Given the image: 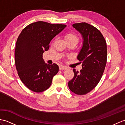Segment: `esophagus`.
<instances>
[{"mask_svg": "<svg viewBox=\"0 0 125 125\" xmlns=\"http://www.w3.org/2000/svg\"><path fill=\"white\" fill-rule=\"evenodd\" d=\"M67 69H68V68L66 67V66H64L60 65V66H59V69L60 70H66Z\"/></svg>", "mask_w": 125, "mask_h": 125, "instance_id": "1", "label": "esophagus"}]
</instances>
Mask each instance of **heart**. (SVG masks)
Masks as SVG:
<instances>
[{
  "instance_id": "b5f03b06",
  "label": "heart",
  "mask_w": 125,
  "mask_h": 125,
  "mask_svg": "<svg viewBox=\"0 0 125 125\" xmlns=\"http://www.w3.org/2000/svg\"><path fill=\"white\" fill-rule=\"evenodd\" d=\"M64 39L66 43L73 42L75 44H76L79 40L77 36L73 33H69L66 34L64 36Z\"/></svg>"
}]
</instances>
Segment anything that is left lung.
<instances>
[{
	"label": "left lung",
	"mask_w": 125,
	"mask_h": 125,
	"mask_svg": "<svg viewBox=\"0 0 125 125\" xmlns=\"http://www.w3.org/2000/svg\"><path fill=\"white\" fill-rule=\"evenodd\" d=\"M72 27L82 34V47L77 59L82 62L80 72L73 69L74 77L68 83L70 91L77 95H85L99 83L106 64L107 47L102 34L94 26L85 22L75 23Z\"/></svg>",
	"instance_id": "left-lung-1"
}]
</instances>
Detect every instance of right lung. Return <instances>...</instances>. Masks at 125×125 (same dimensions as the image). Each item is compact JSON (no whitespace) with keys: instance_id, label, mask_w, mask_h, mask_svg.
<instances>
[{"instance_id":"1","label":"right lung","mask_w":125,"mask_h":125,"mask_svg":"<svg viewBox=\"0 0 125 125\" xmlns=\"http://www.w3.org/2000/svg\"><path fill=\"white\" fill-rule=\"evenodd\" d=\"M66 27L38 21L27 26L19 35L15 50L16 68L22 82L31 91H46L59 72L56 64L45 63L42 54L48 50L51 40Z\"/></svg>"}]
</instances>
